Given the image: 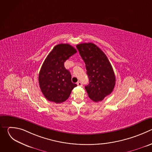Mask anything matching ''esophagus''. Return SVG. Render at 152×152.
<instances>
[{"label": "esophagus", "instance_id": "1", "mask_svg": "<svg viewBox=\"0 0 152 152\" xmlns=\"http://www.w3.org/2000/svg\"><path fill=\"white\" fill-rule=\"evenodd\" d=\"M77 85H78V86H82V83H81V82H80V81H79V82H77Z\"/></svg>", "mask_w": 152, "mask_h": 152}]
</instances>
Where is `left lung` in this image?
<instances>
[{
  "label": "left lung",
  "mask_w": 152,
  "mask_h": 152,
  "mask_svg": "<svg viewBox=\"0 0 152 152\" xmlns=\"http://www.w3.org/2000/svg\"><path fill=\"white\" fill-rule=\"evenodd\" d=\"M76 48L89 77V84L85 86L88 97L95 102L102 101L113 92L115 85L111 64L104 52L93 43H81Z\"/></svg>",
  "instance_id": "1"
}]
</instances>
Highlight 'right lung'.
<instances>
[{"instance_id":"obj_1","label":"right lung","mask_w":152,"mask_h":152,"mask_svg":"<svg viewBox=\"0 0 152 152\" xmlns=\"http://www.w3.org/2000/svg\"><path fill=\"white\" fill-rule=\"evenodd\" d=\"M77 52L69 44L55 46L43 62L38 76L42 93L50 102L61 103L70 96L77 85L72 82L70 72L64 62Z\"/></svg>"}]
</instances>
